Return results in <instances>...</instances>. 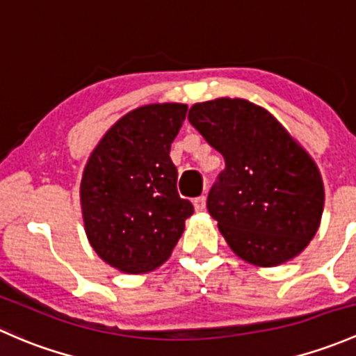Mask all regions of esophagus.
I'll list each match as a JSON object with an SVG mask.
<instances>
[{
  "instance_id": "esophagus-1",
  "label": "esophagus",
  "mask_w": 356,
  "mask_h": 356,
  "mask_svg": "<svg viewBox=\"0 0 356 356\" xmlns=\"http://www.w3.org/2000/svg\"><path fill=\"white\" fill-rule=\"evenodd\" d=\"M193 207H195V211H204L205 209V197H197L195 200H193Z\"/></svg>"
}]
</instances>
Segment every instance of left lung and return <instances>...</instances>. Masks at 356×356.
Returning <instances> with one entry per match:
<instances>
[{
	"instance_id": "left-lung-1",
	"label": "left lung",
	"mask_w": 356,
	"mask_h": 356,
	"mask_svg": "<svg viewBox=\"0 0 356 356\" xmlns=\"http://www.w3.org/2000/svg\"><path fill=\"white\" fill-rule=\"evenodd\" d=\"M188 122L225 157L207 209L232 250L262 267L296 257L324 209V185L309 154L269 111L245 99L193 104Z\"/></svg>"
}]
</instances>
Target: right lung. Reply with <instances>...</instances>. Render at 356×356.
I'll list each match as a JSON object with an SVG mask.
<instances>
[{
  "mask_svg": "<svg viewBox=\"0 0 356 356\" xmlns=\"http://www.w3.org/2000/svg\"><path fill=\"white\" fill-rule=\"evenodd\" d=\"M186 109L177 102L134 109L106 131L83 170L87 238L124 273H147L168 260L193 214L192 202L178 195L170 157Z\"/></svg>",
  "mask_w": 356,
  "mask_h": 356,
  "instance_id": "1",
  "label": "right lung"
}]
</instances>
